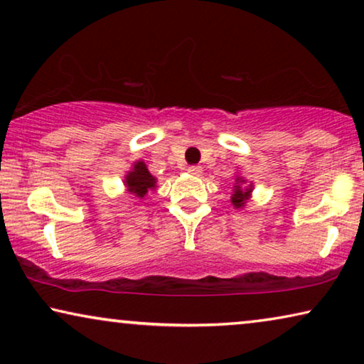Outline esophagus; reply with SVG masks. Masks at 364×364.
I'll return each mask as SVG.
<instances>
[{
    "instance_id": "obj_1",
    "label": "esophagus",
    "mask_w": 364,
    "mask_h": 364,
    "mask_svg": "<svg viewBox=\"0 0 364 364\" xmlns=\"http://www.w3.org/2000/svg\"><path fill=\"white\" fill-rule=\"evenodd\" d=\"M188 173H192V176H200L202 173V167L200 166H191L187 168Z\"/></svg>"
}]
</instances>
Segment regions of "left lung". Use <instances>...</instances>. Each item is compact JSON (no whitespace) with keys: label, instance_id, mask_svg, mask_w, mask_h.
<instances>
[{"label":"left lung","instance_id":"8db88e82","mask_svg":"<svg viewBox=\"0 0 364 364\" xmlns=\"http://www.w3.org/2000/svg\"><path fill=\"white\" fill-rule=\"evenodd\" d=\"M243 183H245V178L242 177L235 178V186H233V193H232V205L235 208H242L247 203L248 198H250L252 183L247 187H243Z\"/></svg>","mask_w":364,"mask_h":364}]
</instances>
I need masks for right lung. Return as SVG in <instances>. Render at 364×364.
Here are the masks:
<instances>
[{"mask_svg":"<svg viewBox=\"0 0 364 364\" xmlns=\"http://www.w3.org/2000/svg\"><path fill=\"white\" fill-rule=\"evenodd\" d=\"M156 177L151 176L149 168L144 161H137L134 164V167L127 172L126 181H124V186H126L127 192L134 196L136 198H144L147 196L149 191L156 188Z\"/></svg>","mask_w":364,"mask_h":364,"instance_id":"obj_1","label":"right lung"}]
</instances>
